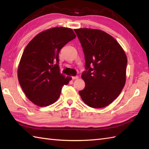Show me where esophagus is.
<instances>
[{
  "instance_id": "esophagus-1",
  "label": "esophagus",
  "mask_w": 149,
  "mask_h": 149,
  "mask_svg": "<svg viewBox=\"0 0 149 149\" xmlns=\"http://www.w3.org/2000/svg\"><path fill=\"white\" fill-rule=\"evenodd\" d=\"M72 79H73V80H75V79H79V76H75V77H72Z\"/></svg>"
}]
</instances>
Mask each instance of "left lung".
<instances>
[{
  "instance_id": "8db88e82",
  "label": "left lung",
  "mask_w": 149,
  "mask_h": 149,
  "mask_svg": "<svg viewBox=\"0 0 149 149\" xmlns=\"http://www.w3.org/2000/svg\"><path fill=\"white\" fill-rule=\"evenodd\" d=\"M74 31L86 61L81 75L86 85L79 95L87 105L103 108L118 97L125 85L126 53L113 37L102 30L86 28Z\"/></svg>"
}]
</instances>
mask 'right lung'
<instances>
[{
    "instance_id": "obj_1",
    "label": "right lung",
    "mask_w": 149,
    "mask_h": 149,
    "mask_svg": "<svg viewBox=\"0 0 149 149\" xmlns=\"http://www.w3.org/2000/svg\"><path fill=\"white\" fill-rule=\"evenodd\" d=\"M72 29L54 27L38 33L24 49L18 68L19 83L34 104L46 107L57 101L61 88L72 78L60 73L59 53L74 39Z\"/></svg>"
}]
</instances>
